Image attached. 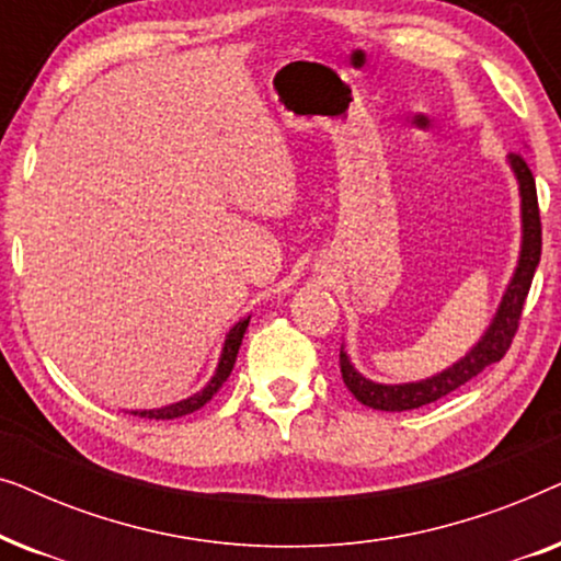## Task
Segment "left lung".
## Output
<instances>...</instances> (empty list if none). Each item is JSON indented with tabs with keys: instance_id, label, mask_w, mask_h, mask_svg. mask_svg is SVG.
Masks as SVG:
<instances>
[{
	"instance_id": "8db88e82",
	"label": "left lung",
	"mask_w": 561,
	"mask_h": 561,
	"mask_svg": "<svg viewBox=\"0 0 561 561\" xmlns=\"http://www.w3.org/2000/svg\"><path fill=\"white\" fill-rule=\"evenodd\" d=\"M508 165L513 175L518 181V196H520V252L516 271H513L508 286L503 290L501 304L490 327L482 332L478 342L472 344V350L465 357H459L455 365H449L447 370L432 375V378L413 380V382H375L365 378L363 373H357V367L352 365L347 352H340V367H342V380L350 388V393L357 398L363 405H370L375 411H411L421 409V405L434 403L444 398L451 390L465 386L467 380H472L474 375H480L485 367L501 363L505 352H508L513 336H516L520 311H524V301L531 288L534 273L539 267L541 260V219H539V202H536V183L534 175L528 171L524 156H508Z\"/></svg>"
}]
</instances>
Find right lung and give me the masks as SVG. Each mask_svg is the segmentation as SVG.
I'll list each match as a JSON object with an SVG mask.
<instances>
[{
	"label": "right lung",
	"instance_id": "add662e5",
	"mask_svg": "<svg viewBox=\"0 0 561 561\" xmlns=\"http://www.w3.org/2000/svg\"><path fill=\"white\" fill-rule=\"evenodd\" d=\"M248 324H250V317H244L237 321V324L229 329L227 340H225V347H221V355H219V363H217V370H214L211 380L206 382L202 390H196L194 396L183 398L179 403H171V405H163V409H148V411H129L135 413V416H142V419H181L186 416V413H194L202 409L204 403H209L214 393L225 386V380L229 378V373H232L234 367V359H237V352H240V344H242V336L248 332Z\"/></svg>",
	"mask_w": 561,
	"mask_h": 561
}]
</instances>
